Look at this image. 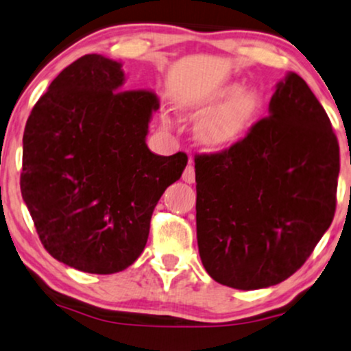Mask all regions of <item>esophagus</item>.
Segmentation results:
<instances>
[{
	"label": "esophagus",
	"mask_w": 351,
	"mask_h": 351,
	"mask_svg": "<svg viewBox=\"0 0 351 351\" xmlns=\"http://www.w3.org/2000/svg\"><path fill=\"white\" fill-rule=\"evenodd\" d=\"M182 180L187 184H193L195 182V169H193L192 164H189L187 167H185L184 174H182Z\"/></svg>",
	"instance_id": "1"
}]
</instances>
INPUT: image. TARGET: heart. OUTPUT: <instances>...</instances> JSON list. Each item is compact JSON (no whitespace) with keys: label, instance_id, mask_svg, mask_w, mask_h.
<instances>
[{"label":"heart","instance_id":"heart-1","mask_svg":"<svg viewBox=\"0 0 351 351\" xmlns=\"http://www.w3.org/2000/svg\"><path fill=\"white\" fill-rule=\"evenodd\" d=\"M228 94H231V89L224 90L219 96H228ZM254 109V97L249 93L237 94L203 117L200 122L202 136L213 145H221L232 140L247 123Z\"/></svg>","mask_w":351,"mask_h":351}]
</instances>
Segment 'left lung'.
Wrapping results in <instances>:
<instances>
[{"instance_id":"left-lung-1","label":"left lung","mask_w":351,"mask_h":351,"mask_svg":"<svg viewBox=\"0 0 351 351\" xmlns=\"http://www.w3.org/2000/svg\"><path fill=\"white\" fill-rule=\"evenodd\" d=\"M339 172L330 120L289 71L247 136L195 156L198 252L211 278L249 291L295 274L334 219Z\"/></svg>"}]
</instances>
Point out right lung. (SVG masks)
I'll use <instances>...</instances> for the list:
<instances>
[{
	"label": "right lung",
	"mask_w": 351,
	"mask_h": 351,
	"mask_svg": "<svg viewBox=\"0 0 351 351\" xmlns=\"http://www.w3.org/2000/svg\"><path fill=\"white\" fill-rule=\"evenodd\" d=\"M125 89L122 63L81 56L24 130L21 193L37 234L51 257L88 274H117L140 257L154 206L187 166L185 153L146 145L156 94Z\"/></svg>",
	"instance_id": "add662e5"
}]
</instances>
